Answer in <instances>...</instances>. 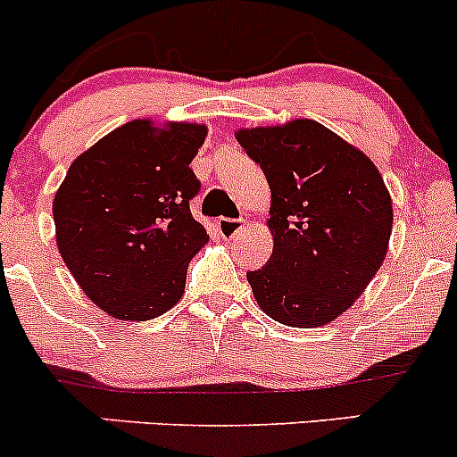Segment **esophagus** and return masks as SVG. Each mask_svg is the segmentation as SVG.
Segmentation results:
<instances>
[{
  "label": "esophagus",
  "mask_w": 457,
  "mask_h": 457,
  "mask_svg": "<svg viewBox=\"0 0 457 457\" xmlns=\"http://www.w3.org/2000/svg\"><path fill=\"white\" fill-rule=\"evenodd\" d=\"M217 228H219V234L225 240H237L240 234H243L245 223L240 219H219Z\"/></svg>",
  "instance_id": "esophagus-1"
}]
</instances>
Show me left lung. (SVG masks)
<instances>
[{"label": "left lung", "instance_id": "obj_1", "mask_svg": "<svg viewBox=\"0 0 457 457\" xmlns=\"http://www.w3.org/2000/svg\"><path fill=\"white\" fill-rule=\"evenodd\" d=\"M270 188L273 253L247 273L262 312L288 328L332 323L388 253L393 204L367 154L312 119L237 132Z\"/></svg>", "mask_w": 457, "mask_h": 457}]
</instances>
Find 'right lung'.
<instances>
[{"instance_id": "right-lung-1", "label": "right lung", "mask_w": 457, "mask_h": 457, "mask_svg": "<svg viewBox=\"0 0 457 457\" xmlns=\"http://www.w3.org/2000/svg\"><path fill=\"white\" fill-rule=\"evenodd\" d=\"M208 128L137 119L79 154L54 197L56 243L75 282L119 320H149L182 299L208 234L190 214V162Z\"/></svg>"}]
</instances>
